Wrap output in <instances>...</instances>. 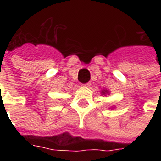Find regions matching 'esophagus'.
<instances>
[{
  "mask_svg": "<svg viewBox=\"0 0 161 161\" xmlns=\"http://www.w3.org/2000/svg\"><path fill=\"white\" fill-rule=\"evenodd\" d=\"M90 85V82H88V83H85V84H82V86H83V87H89Z\"/></svg>",
  "mask_w": 161,
  "mask_h": 161,
  "instance_id": "obj_1",
  "label": "esophagus"
}]
</instances>
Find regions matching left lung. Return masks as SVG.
<instances>
[{
  "instance_id": "obj_1",
  "label": "left lung",
  "mask_w": 161,
  "mask_h": 161,
  "mask_svg": "<svg viewBox=\"0 0 161 161\" xmlns=\"http://www.w3.org/2000/svg\"><path fill=\"white\" fill-rule=\"evenodd\" d=\"M104 93H105V92H104Z\"/></svg>"
}]
</instances>
